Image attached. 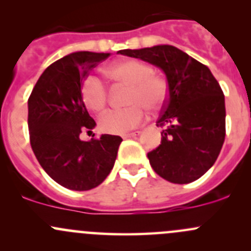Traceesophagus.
I'll return each instance as SVG.
<instances>
[{"instance_id":"1","label":"esophagus","mask_w":251,"mask_h":251,"mask_svg":"<svg viewBox=\"0 0 251 251\" xmlns=\"http://www.w3.org/2000/svg\"><path fill=\"white\" fill-rule=\"evenodd\" d=\"M140 131H135V132H130V133H124L123 138H131V137H136V136L140 135Z\"/></svg>"}]
</instances>
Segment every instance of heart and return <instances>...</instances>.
Masks as SVG:
<instances>
[{"mask_svg": "<svg viewBox=\"0 0 251 251\" xmlns=\"http://www.w3.org/2000/svg\"><path fill=\"white\" fill-rule=\"evenodd\" d=\"M105 76L118 85L128 86L126 104L123 109H114L103 114L100 119V128L103 132H127L137 127L146 118V108L155 110L165 103L168 97L166 81L154 74L148 63L137 59H125L114 63L105 69ZM80 96L83 104L92 113H100L107 105V87L100 78L88 75L82 80Z\"/></svg>", "mask_w": 251, "mask_h": 251, "instance_id": "obj_1", "label": "heart"}]
</instances>
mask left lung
I'll use <instances>...</instances> for the list:
<instances>
[{
  "instance_id": "obj_1",
  "label": "left lung",
  "mask_w": 251,
  "mask_h": 251,
  "mask_svg": "<svg viewBox=\"0 0 251 251\" xmlns=\"http://www.w3.org/2000/svg\"><path fill=\"white\" fill-rule=\"evenodd\" d=\"M156 65L168 78V97L156 126L161 143L148 153L151 168L173 183L201 177L214 165L226 135L225 96L206 65L169 45L121 50Z\"/></svg>"
}]
</instances>
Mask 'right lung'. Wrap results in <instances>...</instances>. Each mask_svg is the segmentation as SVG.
Returning <instances> with one entry per match:
<instances>
[{"mask_svg": "<svg viewBox=\"0 0 251 251\" xmlns=\"http://www.w3.org/2000/svg\"><path fill=\"white\" fill-rule=\"evenodd\" d=\"M109 53L75 52L55 60L37 80L27 100L30 144L40 165L57 183L73 191L100 186L115 163L120 136L81 141L96 126L80 96L88 72Z\"/></svg>", "mask_w": 251, "mask_h": 251, "instance_id": "obj_1", "label": "right lung"}]
</instances>
